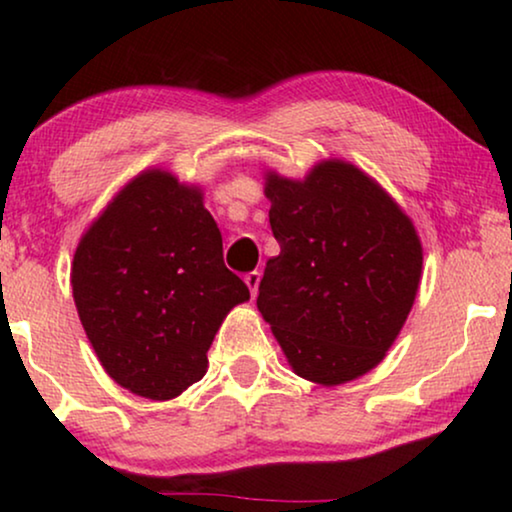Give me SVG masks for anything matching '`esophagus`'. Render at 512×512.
I'll use <instances>...</instances> for the list:
<instances>
[{"instance_id":"esophagus-1","label":"esophagus","mask_w":512,"mask_h":512,"mask_svg":"<svg viewBox=\"0 0 512 512\" xmlns=\"http://www.w3.org/2000/svg\"><path fill=\"white\" fill-rule=\"evenodd\" d=\"M244 284L249 286L251 298H256V293H258V284H261V272H258V270H254V272H247V275H244Z\"/></svg>"}]
</instances>
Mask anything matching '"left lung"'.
I'll list each match as a JSON object with an SVG mask.
<instances>
[{"mask_svg": "<svg viewBox=\"0 0 512 512\" xmlns=\"http://www.w3.org/2000/svg\"><path fill=\"white\" fill-rule=\"evenodd\" d=\"M263 179L279 254L265 263L258 312L298 377L352 382L387 356L415 303L424 261L415 223L347 160Z\"/></svg>", "mask_w": 512, "mask_h": 512, "instance_id": "obj_1", "label": "left lung"}]
</instances>
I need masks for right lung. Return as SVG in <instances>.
<instances>
[{
    "label": "right lung",
    "instance_id": "obj_1",
    "mask_svg": "<svg viewBox=\"0 0 512 512\" xmlns=\"http://www.w3.org/2000/svg\"><path fill=\"white\" fill-rule=\"evenodd\" d=\"M200 186L163 167L132 177L81 235L76 312L102 368L130 394L170 401L207 373V349L249 289L223 265Z\"/></svg>",
    "mask_w": 512,
    "mask_h": 512
}]
</instances>
